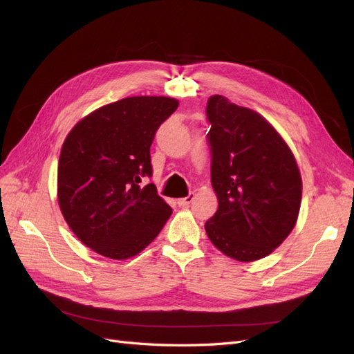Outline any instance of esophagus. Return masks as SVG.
<instances>
[{
	"label": "esophagus",
	"mask_w": 354,
	"mask_h": 354,
	"mask_svg": "<svg viewBox=\"0 0 354 354\" xmlns=\"http://www.w3.org/2000/svg\"><path fill=\"white\" fill-rule=\"evenodd\" d=\"M195 199V194H189L186 198H181V199H178L177 201V203H178V207H189L190 203H192V201Z\"/></svg>",
	"instance_id": "esophagus-1"
}]
</instances>
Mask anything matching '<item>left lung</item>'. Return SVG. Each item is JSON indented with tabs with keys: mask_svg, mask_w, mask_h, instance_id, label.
<instances>
[{
	"mask_svg": "<svg viewBox=\"0 0 354 354\" xmlns=\"http://www.w3.org/2000/svg\"><path fill=\"white\" fill-rule=\"evenodd\" d=\"M207 116L218 209L205 223V232L233 260L264 259L298 218L303 181L295 156L266 118L224 95H211Z\"/></svg>",
	"mask_w": 354,
	"mask_h": 354,
	"instance_id": "1",
	"label": "left lung"
}]
</instances>
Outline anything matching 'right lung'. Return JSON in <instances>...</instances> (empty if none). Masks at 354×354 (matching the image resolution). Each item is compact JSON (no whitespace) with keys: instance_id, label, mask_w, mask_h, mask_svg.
<instances>
[{"instance_id":"obj_1","label":"right lung","mask_w":354,"mask_h":354,"mask_svg":"<svg viewBox=\"0 0 354 354\" xmlns=\"http://www.w3.org/2000/svg\"><path fill=\"white\" fill-rule=\"evenodd\" d=\"M178 106L164 95H134L84 116L66 136L57 167V199L84 245L112 260L142 252L169 218L153 183L155 133Z\"/></svg>"}]
</instances>
